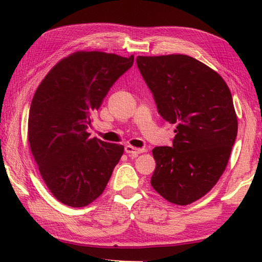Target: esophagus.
<instances>
[{
  "mask_svg": "<svg viewBox=\"0 0 262 262\" xmlns=\"http://www.w3.org/2000/svg\"><path fill=\"white\" fill-rule=\"evenodd\" d=\"M125 151L128 155H132V156H137L139 154H142L144 151V149H140V148H135L133 145H126L125 147Z\"/></svg>",
  "mask_w": 262,
  "mask_h": 262,
  "instance_id": "1",
  "label": "esophagus"
}]
</instances>
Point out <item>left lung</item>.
<instances>
[{
    "instance_id": "1",
    "label": "left lung",
    "mask_w": 262,
    "mask_h": 262,
    "mask_svg": "<svg viewBox=\"0 0 262 262\" xmlns=\"http://www.w3.org/2000/svg\"><path fill=\"white\" fill-rule=\"evenodd\" d=\"M136 63L158 113L177 125L171 147L152 150L150 183L167 201L189 205L227 167L238 130L231 92L219 74L188 55L137 56Z\"/></svg>"
}]
</instances>
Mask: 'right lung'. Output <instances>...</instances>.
<instances>
[{
	"instance_id": "right-lung-1",
	"label": "right lung",
	"mask_w": 262,
	"mask_h": 262,
	"mask_svg": "<svg viewBox=\"0 0 262 262\" xmlns=\"http://www.w3.org/2000/svg\"><path fill=\"white\" fill-rule=\"evenodd\" d=\"M134 56L77 52L52 68L33 96L30 148L48 189L66 206L79 208L103 194L123 147L90 139L91 117Z\"/></svg>"
}]
</instances>
